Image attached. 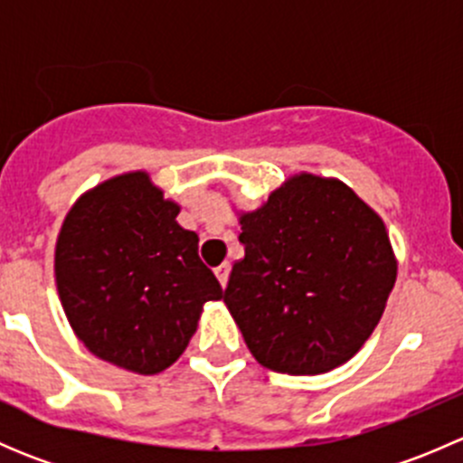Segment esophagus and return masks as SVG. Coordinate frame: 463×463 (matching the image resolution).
Instances as JSON below:
<instances>
[{
    "mask_svg": "<svg viewBox=\"0 0 463 463\" xmlns=\"http://www.w3.org/2000/svg\"><path fill=\"white\" fill-rule=\"evenodd\" d=\"M228 273H231V264H228V261H223V264H219L217 269H214V275H217V279L222 282V287H226Z\"/></svg>",
    "mask_w": 463,
    "mask_h": 463,
    "instance_id": "esophagus-1",
    "label": "esophagus"
}]
</instances>
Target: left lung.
<instances>
[{
  "mask_svg": "<svg viewBox=\"0 0 463 463\" xmlns=\"http://www.w3.org/2000/svg\"><path fill=\"white\" fill-rule=\"evenodd\" d=\"M240 223L223 302L255 361L298 376L347 363L396 282L383 219L343 181L302 172Z\"/></svg>",
  "mask_w": 463,
  "mask_h": 463,
  "instance_id": "left-lung-1",
  "label": "left lung"
}]
</instances>
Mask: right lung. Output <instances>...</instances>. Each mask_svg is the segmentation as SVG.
I'll return each mask as SVG.
<instances>
[{"label": "right lung", "mask_w": 463, "mask_h": 463, "mask_svg": "<svg viewBox=\"0 0 463 463\" xmlns=\"http://www.w3.org/2000/svg\"><path fill=\"white\" fill-rule=\"evenodd\" d=\"M176 214L147 172H128L82 194L55 244V284L76 335L137 374L170 367L197 331L203 302L222 300L197 232Z\"/></svg>", "instance_id": "obj_1"}]
</instances>
